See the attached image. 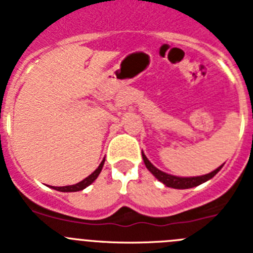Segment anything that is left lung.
Segmentation results:
<instances>
[{"instance_id":"obj_1","label":"left lung","mask_w":253,"mask_h":253,"mask_svg":"<svg viewBox=\"0 0 253 253\" xmlns=\"http://www.w3.org/2000/svg\"><path fill=\"white\" fill-rule=\"evenodd\" d=\"M142 157H143V161H144V163H146L147 169H148L149 171H151L152 173H153V175L161 181V182H163V184L169 187H173V189H190V187L198 186V185L203 184V182H205V181L214 177V176L219 172V169H222V166H220L216 169H214L213 172L208 173V175L198 176V177H177V176L169 175V173H165V172L156 169V167L149 162L148 158L144 156V153H142Z\"/></svg>"}]
</instances>
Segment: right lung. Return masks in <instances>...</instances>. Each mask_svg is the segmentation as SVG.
Instances as JSON below:
<instances>
[{
	"label": "right lung",
	"mask_w": 253,
	"mask_h": 253,
	"mask_svg": "<svg viewBox=\"0 0 253 253\" xmlns=\"http://www.w3.org/2000/svg\"><path fill=\"white\" fill-rule=\"evenodd\" d=\"M104 162H105V160L100 163V166L97 167V169H96L90 176H88V177H86L84 181H81V182H78V184H76V185H71V186H62V187L53 186V189L58 190V191H63V193H73V191H80V190L86 189V187L88 186V185L92 184L93 181L97 178V176L100 175V172H101V169H102V166H104Z\"/></svg>",
	"instance_id": "right-lung-1"
}]
</instances>
